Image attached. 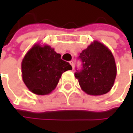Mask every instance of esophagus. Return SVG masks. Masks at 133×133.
Here are the masks:
<instances>
[{
  "label": "esophagus",
  "instance_id": "1",
  "mask_svg": "<svg viewBox=\"0 0 133 133\" xmlns=\"http://www.w3.org/2000/svg\"><path fill=\"white\" fill-rule=\"evenodd\" d=\"M69 64H70V65L72 66V69L74 68V62L72 61H69Z\"/></svg>",
  "mask_w": 133,
  "mask_h": 133
}]
</instances>
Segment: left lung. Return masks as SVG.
Here are the masks:
<instances>
[{
  "mask_svg": "<svg viewBox=\"0 0 133 133\" xmlns=\"http://www.w3.org/2000/svg\"><path fill=\"white\" fill-rule=\"evenodd\" d=\"M78 58L81 62V68H76L75 76L81 89L91 95L107 93L116 77L115 59L109 49L95 41L80 53Z\"/></svg>",
  "mask_w": 133,
  "mask_h": 133,
  "instance_id": "1",
  "label": "left lung"
}]
</instances>
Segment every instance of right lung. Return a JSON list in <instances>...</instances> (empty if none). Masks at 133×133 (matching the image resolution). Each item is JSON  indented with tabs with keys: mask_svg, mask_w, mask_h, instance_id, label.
Returning <instances> with one entry per match:
<instances>
[{
	"mask_svg": "<svg viewBox=\"0 0 133 133\" xmlns=\"http://www.w3.org/2000/svg\"><path fill=\"white\" fill-rule=\"evenodd\" d=\"M22 77L28 89L37 95H47L58 83L63 72L72 69L49 46L37 44L23 59Z\"/></svg>",
	"mask_w": 133,
	"mask_h": 133,
	"instance_id": "obj_1",
	"label": "right lung"
}]
</instances>
